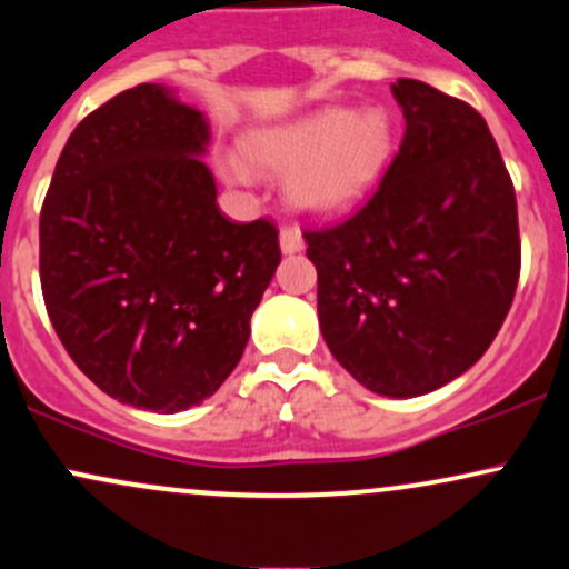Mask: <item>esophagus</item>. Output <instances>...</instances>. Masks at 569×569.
Listing matches in <instances>:
<instances>
[{"label":"esophagus","mask_w":569,"mask_h":569,"mask_svg":"<svg viewBox=\"0 0 569 569\" xmlns=\"http://www.w3.org/2000/svg\"><path fill=\"white\" fill-rule=\"evenodd\" d=\"M305 248L302 232L299 229H280V251L283 253H299Z\"/></svg>","instance_id":"esophagus-1"}]
</instances>
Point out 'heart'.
Returning <instances> with one entry per match:
<instances>
[{"label":"heart","mask_w":569,"mask_h":569,"mask_svg":"<svg viewBox=\"0 0 569 569\" xmlns=\"http://www.w3.org/2000/svg\"><path fill=\"white\" fill-rule=\"evenodd\" d=\"M397 151V127L380 108L348 110L327 104L242 137L248 167L286 174V202L305 216L332 218L365 202ZM240 159H221L223 178L246 183Z\"/></svg>","instance_id":"b5f03b06"}]
</instances>
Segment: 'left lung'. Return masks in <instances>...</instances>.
Here are the masks:
<instances>
[{
    "mask_svg": "<svg viewBox=\"0 0 569 569\" xmlns=\"http://www.w3.org/2000/svg\"><path fill=\"white\" fill-rule=\"evenodd\" d=\"M391 93L405 137L378 191L305 242L329 351L365 389L408 399L486 353L513 302L521 242L480 112L421 80L399 78Z\"/></svg>",
    "mask_w": 569,
    "mask_h": 569,
    "instance_id": "obj_1",
    "label": "left lung"
}]
</instances>
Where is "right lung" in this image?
Listing matches in <instances>:
<instances>
[{"mask_svg": "<svg viewBox=\"0 0 569 569\" xmlns=\"http://www.w3.org/2000/svg\"><path fill=\"white\" fill-rule=\"evenodd\" d=\"M210 123L164 83L118 93L67 140L40 216L48 316L104 395L153 413L213 397L280 264L270 221L218 210Z\"/></svg>", "mask_w": 569, "mask_h": 569, "instance_id": "1", "label": "right lung"}]
</instances>
